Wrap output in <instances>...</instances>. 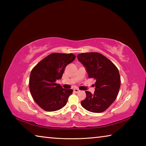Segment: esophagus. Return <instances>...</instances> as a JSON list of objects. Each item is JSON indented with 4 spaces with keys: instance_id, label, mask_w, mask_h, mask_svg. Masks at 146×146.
I'll use <instances>...</instances> for the list:
<instances>
[{
    "instance_id": "obj_1",
    "label": "esophagus",
    "mask_w": 146,
    "mask_h": 146,
    "mask_svg": "<svg viewBox=\"0 0 146 146\" xmlns=\"http://www.w3.org/2000/svg\"><path fill=\"white\" fill-rule=\"evenodd\" d=\"M73 91H74V92H75V93H78L79 91H80V90H79L78 89H77V88H75V89H74V90H73Z\"/></svg>"
}]
</instances>
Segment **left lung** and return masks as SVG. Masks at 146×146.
<instances>
[{
    "mask_svg": "<svg viewBox=\"0 0 146 146\" xmlns=\"http://www.w3.org/2000/svg\"><path fill=\"white\" fill-rule=\"evenodd\" d=\"M78 60L86 68L89 78L96 80L93 94L86 91V98L81 105L93 113H102L112 104L120 87L119 71L111 61L101 53L90 52L77 55Z\"/></svg>",
    "mask_w": 146,
    "mask_h": 146,
    "instance_id": "left-lung-1",
    "label": "left lung"
}]
</instances>
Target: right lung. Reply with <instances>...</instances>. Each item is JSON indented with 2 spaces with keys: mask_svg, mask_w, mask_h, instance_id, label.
<instances>
[{
  "mask_svg": "<svg viewBox=\"0 0 146 146\" xmlns=\"http://www.w3.org/2000/svg\"><path fill=\"white\" fill-rule=\"evenodd\" d=\"M73 53H53L43 58L31 71L29 87L32 97L46 111H55L65 106L72 94L56 81L62 76L68 64L75 60Z\"/></svg>",
  "mask_w": 146,
  "mask_h": 146,
  "instance_id": "obj_1",
  "label": "right lung"
}]
</instances>
